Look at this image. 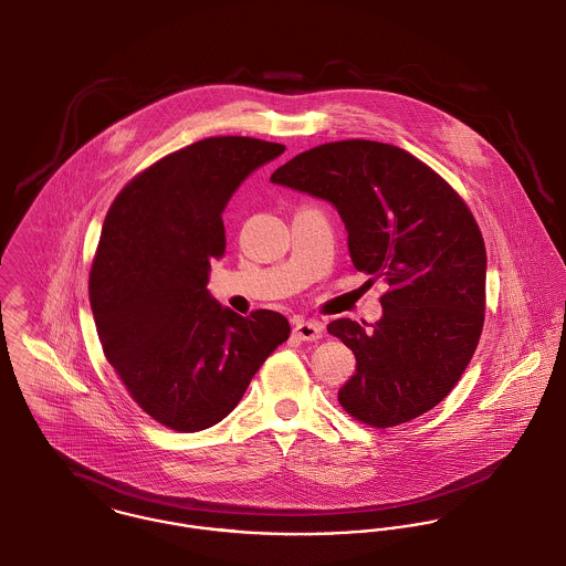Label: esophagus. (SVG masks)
<instances>
[{
    "label": "esophagus",
    "instance_id": "1",
    "mask_svg": "<svg viewBox=\"0 0 566 566\" xmlns=\"http://www.w3.org/2000/svg\"><path fill=\"white\" fill-rule=\"evenodd\" d=\"M324 326L319 322H298L294 326V335L301 340H317L322 339Z\"/></svg>",
    "mask_w": 566,
    "mask_h": 566
}]
</instances>
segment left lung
Here are the masks:
<instances>
[{
    "mask_svg": "<svg viewBox=\"0 0 566 566\" xmlns=\"http://www.w3.org/2000/svg\"><path fill=\"white\" fill-rule=\"evenodd\" d=\"M270 182L331 201L354 268L388 285L374 328L347 317L328 324L356 356L343 410L386 429L436 408L485 322L488 253L465 201L410 151L367 139L302 151Z\"/></svg>",
    "mask_w": 566,
    "mask_h": 566,
    "instance_id": "8db88e82",
    "label": "left lung"
}]
</instances>
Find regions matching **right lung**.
Returning a JSON list of instances; mask_svg holds the SVG:
<instances>
[{"label": "right lung", "mask_w": 566, "mask_h": 566, "mask_svg": "<svg viewBox=\"0 0 566 566\" xmlns=\"http://www.w3.org/2000/svg\"><path fill=\"white\" fill-rule=\"evenodd\" d=\"M285 146L210 137L174 151L115 197L90 272L103 352L137 406L174 431H201L242 399L290 322L242 317L208 292L226 253L223 210L235 189Z\"/></svg>", "instance_id": "right-lung-1"}]
</instances>
